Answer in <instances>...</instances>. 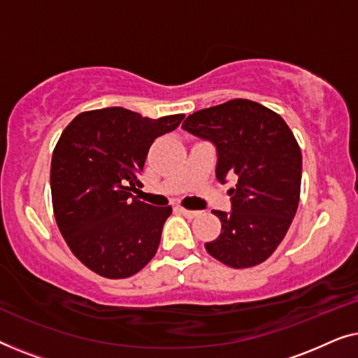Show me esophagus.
<instances>
[{"label": "esophagus", "instance_id": "obj_1", "mask_svg": "<svg viewBox=\"0 0 358 358\" xmlns=\"http://www.w3.org/2000/svg\"><path fill=\"white\" fill-rule=\"evenodd\" d=\"M176 210H178L180 215H184L185 218H195L199 215V212H192V210H185L182 207H176Z\"/></svg>", "mask_w": 358, "mask_h": 358}]
</instances>
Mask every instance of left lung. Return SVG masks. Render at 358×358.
Instances as JSON below:
<instances>
[{
  "label": "left lung",
  "instance_id": "left-lung-1",
  "mask_svg": "<svg viewBox=\"0 0 358 358\" xmlns=\"http://www.w3.org/2000/svg\"><path fill=\"white\" fill-rule=\"evenodd\" d=\"M182 130L217 148L220 182L234 180L231 212L213 210L222 233L205 243L207 252L233 268L264 262L285 238L300 200L301 151L292 130L275 112L248 99L194 112Z\"/></svg>",
  "mask_w": 358,
  "mask_h": 358
}]
</instances>
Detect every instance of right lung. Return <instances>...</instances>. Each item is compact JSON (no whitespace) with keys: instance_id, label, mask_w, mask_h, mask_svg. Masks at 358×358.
<instances>
[{"instance_id":"right-lung-1","label":"right lung","mask_w":358,"mask_h":358,"mask_svg":"<svg viewBox=\"0 0 358 358\" xmlns=\"http://www.w3.org/2000/svg\"><path fill=\"white\" fill-rule=\"evenodd\" d=\"M182 119L106 107L83 112L63 130L52 156L53 213L68 248L92 272L127 278L158 251L173 208L151 207L131 192L143 187L138 176L151 143Z\"/></svg>"}]
</instances>
